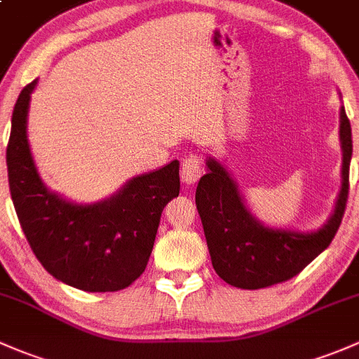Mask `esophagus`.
Wrapping results in <instances>:
<instances>
[{
  "mask_svg": "<svg viewBox=\"0 0 359 359\" xmlns=\"http://www.w3.org/2000/svg\"><path fill=\"white\" fill-rule=\"evenodd\" d=\"M202 172H204V158L201 155L191 154L183 158V165H181V180H183V183H197Z\"/></svg>",
  "mask_w": 359,
  "mask_h": 359,
  "instance_id": "1",
  "label": "esophagus"
}]
</instances>
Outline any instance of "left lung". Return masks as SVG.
I'll return each mask as SVG.
<instances>
[{"label":"left lung","mask_w":359,"mask_h":359,"mask_svg":"<svg viewBox=\"0 0 359 359\" xmlns=\"http://www.w3.org/2000/svg\"><path fill=\"white\" fill-rule=\"evenodd\" d=\"M342 188L328 223L313 233L271 230L247 210L235 181L214 158L198 181L195 202L201 214L210 259L217 275L238 289L256 290L287 282L323 252L337 233L349 195L353 155L351 123L341 107Z\"/></svg>","instance_id":"obj_1"}]
</instances>
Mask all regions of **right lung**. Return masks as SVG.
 <instances>
[{
  "mask_svg": "<svg viewBox=\"0 0 359 359\" xmlns=\"http://www.w3.org/2000/svg\"><path fill=\"white\" fill-rule=\"evenodd\" d=\"M38 81L18 95L6 165L12 201L32 252L50 275L84 292H117L147 268L161 214L180 195V162L136 176L117 195L77 205L46 190L27 143V110Z\"/></svg>",
  "mask_w": 359,
  "mask_h": 359,
  "instance_id": "1",
  "label": "right lung"
}]
</instances>
